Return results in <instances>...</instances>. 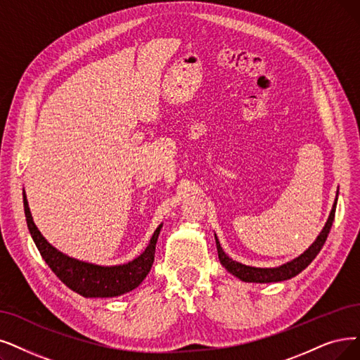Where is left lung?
Masks as SVG:
<instances>
[{"label": "left lung", "instance_id": "left-lung-1", "mask_svg": "<svg viewBox=\"0 0 360 360\" xmlns=\"http://www.w3.org/2000/svg\"><path fill=\"white\" fill-rule=\"evenodd\" d=\"M337 200H338V191H337V196L334 200L333 210L329 212V217L323 226V229L321 230V233L318 235V238L314 239V242L311 245L303 252L300 254L298 257H295L294 260L281 264L278 267H252V266H247L242 264L239 262H235L233 258H230L221 248L220 242L217 235H215V245H217V252H219V258L220 263L223 264V267L232 273L233 276H236L238 279L243 281V282H254V283H270V282H282L286 279H291L294 276H297L300 271H303L313 260L316 258V255L319 254V251L322 250L323 243L328 238V233L330 227H333V221L335 217V208H337Z\"/></svg>", "mask_w": 360, "mask_h": 360}]
</instances>
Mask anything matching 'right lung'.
Listing matches in <instances>:
<instances>
[{
	"mask_svg": "<svg viewBox=\"0 0 360 360\" xmlns=\"http://www.w3.org/2000/svg\"><path fill=\"white\" fill-rule=\"evenodd\" d=\"M23 207L27 229L44 262L68 288L87 298H110L130 292L143 282L150 271L155 260V247L162 223L156 227L146 250L134 260L118 266H98L72 258L57 248L41 235L34 223L32 214L23 192Z\"/></svg>",
	"mask_w": 360,
	"mask_h": 360,
	"instance_id": "1",
	"label": "right lung"
}]
</instances>
